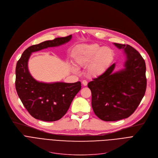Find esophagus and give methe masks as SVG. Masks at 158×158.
<instances>
[{"label":"esophagus","instance_id":"34e87169","mask_svg":"<svg viewBox=\"0 0 158 158\" xmlns=\"http://www.w3.org/2000/svg\"><path fill=\"white\" fill-rule=\"evenodd\" d=\"M82 84L83 85V86H87V85H88V82H87L86 80H84V81H82Z\"/></svg>","mask_w":158,"mask_h":158}]
</instances>
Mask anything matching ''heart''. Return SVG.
I'll list each match as a JSON object with an SVG mask.
<instances>
[{"label":"heart","mask_w":158,"mask_h":158,"mask_svg":"<svg viewBox=\"0 0 158 158\" xmlns=\"http://www.w3.org/2000/svg\"><path fill=\"white\" fill-rule=\"evenodd\" d=\"M109 48L101 47L97 44L85 45L79 47L74 56L75 63L80 67H88V72L93 76L102 74L113 60V54H110ZM77 72V69L72 68Z\"/></svg>","instance_id":"b5f03b06"}]
</instances>
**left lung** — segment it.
<instances>
[{"mask_svg": "<svg viewBox=\"0 0 158 158\" xmlns=\"http://www.w3.org/2000/svg\"><path fill=\"white\" fill-rule=\"evenodd\" d=\"M114 45L126 54L125 69L113 73L114 63L88 84L95 114L107 122L130 117L142 101L147 88L146 65L142 56L129 45Z\"/></svg>", "mask_w": 158, "mask_h": 158, "instance_id": "8db88e82", "label": "left lung"}]
</instances>
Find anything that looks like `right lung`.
<instances>
[{"label": "right lung", "instance_id": "obj_1", "mask_svg": "<svg viewBox=\"0 0 158 158\" xmlns=\"http://www.w3.org/2000/svg\"><path fill=\"white\" fill-rule=\"evenodd\" d=\"M72 35L48 40L28 47L16 66L15 87L20 100L29 114L45 122L60 120L67 112L74 97L81 89L80 81L44 83L36 81L28 70V60L32 52L67 43Z\"/></svg>", "mask_w": 158, "mask_h": 158}]
</instances>
